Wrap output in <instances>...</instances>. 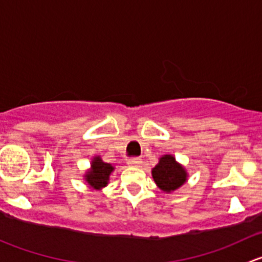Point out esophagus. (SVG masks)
I'll return each mask as SVG.
<instances>
[{"label": "esophagus", "instance_id": "esophagus-1", "mask_svg": "<svg viewBox=\"0 0 262 262\" xmlns=\"http://www.w3.org/2000/svg\"><path fill=\"white\" fill-rule=\"evenodd\" d=\"M128 165L132 166V167H139L142 165L141 158H132V160L128 161Z\"/></svg>", "mask_w": 262, "mask_h": 262}]
</instances>
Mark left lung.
<instances>
[{
	"mask_svg": "<svg viewBox=\"0 0 262 262\" xmlns=\"http://www.w3.org/2000/svg\"><path fill=\"white\" fill-rule=\"evenodd\" d=\"M152 178L162 191L171 192L187 180V172L171 155H165L152 168Z\"/></svg>",
	"mask_w": 262,
	"mask_h": 262,
	"instance_id": "8db88e82",
	"label": "left lung"
}]
</instances>
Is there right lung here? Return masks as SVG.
I'll list each match as a JSON object with an SVG mask.
<instances>
[{"mask_svg":"<svg viewBox=\"0 0 262 262\" xmlns=\"http://www.w3.org/2000/svg\"><path fill=\"white\" fill-rule=\"evenodd\" d=\"M114 171V166H112L110 163L104 162L101 160L100 156L94 157L91 162V168L86 172L84 175V180L87 181V184L95 190H100L102 187H105L109 182L110 173Z\"/></svg>","mask_w":262,"mask_h":262,"instance_id":"right-lung-1","label":"right lung"}]
</instances>
